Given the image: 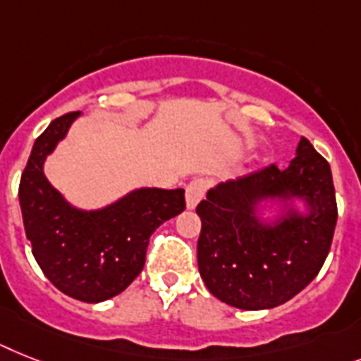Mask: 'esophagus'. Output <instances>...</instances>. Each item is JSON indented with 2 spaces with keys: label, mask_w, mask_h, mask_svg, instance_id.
I'll return each instance as SVG.
<instances>
[{
  "label": "esophagus",
  "mask_w": 361,
  "mask_h": 361,
  "mask_svg": "<svg viewBox=\"0 0 361 361\" xmlns=\"http://www.w3.org/2000/svg\"><path fill=\"white\" fill-rule=\"evenodd\" d=\"M204 192H207V183L197 178V180H192V183L186 186V208L188 210H193L197 207L199 201L204 197Z\"/></svg>",
  "instance_id": "34e87169"
}]
</instances>
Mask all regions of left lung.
<instances>
[{
    "mask_svg": "<svg viewBox=\"0 0 361 361\" xmlns=\"http://www.w3.org/2000/svg\"><path fill=\"white\" fill-rule=\"evenodd\" d=\"M271 204L277 214L266 218ZM197 216V264L208 291L234 308H275L305 290L329 256L338 221L332 171L300 138L288 168L217 184Z\"/></svg>",
    "mask_w": 361,
    "mask_h": 361,
    "instance_id": "8db88e82",
    "label": "left lung"
}]
</instances>
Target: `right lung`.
Returning <instances> with one entry per match:
<instances>
[{"mask_svg":"<svg viewBox=\"0 0 361 361\" xmlns=\"http://www.w3.org/2000/svg\"><path fill=\"white\" fill-rule=\"evenodd\" d=\"M80 112L49 123L32 145L20 180V207L32 256L56 290L82 302L112 299L140 275L149 238L184 210V190L136 188L103 208L66 201L44 173V162Z\"/></svg>","mask_w":361,"mask_h":361,"instance_id":"obj_1","label":"right lung"}]
</instances>
